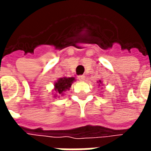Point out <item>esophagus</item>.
<instances>
[{"mask_svg":"<svg viewBox=\"0 0 151 151\" xmlns=\"http://www.w3.org/2000/svg\"><path fill=\"white\" fill-rule=\"evenodd\" d=\"M86 78L85 75H80L78 76V79L80 80V81H84Z\"/></svg>","mask_w":151,"mask_h":151,"instance_id":"obj_1","label":"esophagus"}]
</instances>
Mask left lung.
I'll return each instance as SVG.
<instances>
[{"label":"left lung","mask_w":151,"mask_h":151,"mask_svg":"<svg viewBox=\"0 0 151 151\" xmlns=\"http://www.w3.org/2000/svg\"><path fill=\"white\" fill-rule=\"evenodd\" d=\"M99 85L100 86V84H101V83H102V82H101V81H99Z\"/></svg>","instance_id":"1"}]
</instances>
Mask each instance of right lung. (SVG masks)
Wrapping results in <instances>:
<instances>
[{"mask_svg": "<svg viewBox=\"0 0 151 151\" xmlns=\"http://www.w3.org/2000/svg\"><path fill=\"white\" fill-rule=\"evenodd\" d=\"M75 81L74 78H61L57 80L54 84V91L58 95H63L64 92L69 90L72 83ZM55 96H56L55 95Z\"/></svg>", "mask_w": 151, "mask_h": 151, "instance_id": "add662e5", "label": "right lung"}]
</instances>
